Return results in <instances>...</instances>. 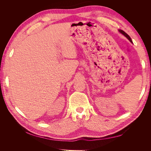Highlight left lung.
I'll return each mask as SVG.
<instances>
[{
    "label": "left lung",
    "mask_w": 151,
    "mask_h": 151,
    "mask_svg": "<svg viewBox=\"0 0 151 151\" xmlns=\"http://www.w3.org/2000/svg\"><path fill=\"white\" fill-rule=\"evenodd\" d=\"M118 31H119V32H120V33H122V35H124V36H125V37H127V39L129 40L130 41V42L131 43H132V40H131L130 37V36H129V35H127V34L125 33V31H123V30H122V29H119V30H118Z\"/></svg>",
    "instance_id": "obj_1"
}]
</instances>
